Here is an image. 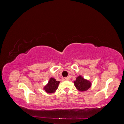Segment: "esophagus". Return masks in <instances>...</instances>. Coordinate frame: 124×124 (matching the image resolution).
Wrapping results in <instances>:
<instances>
[{"label": "esophagus", "instance_id": "esophagus-1", "mask_svg": "<svg viewBox=\"0 0 124 124\" xmlns=\"http://www.w3.org/2000/svg\"><path fill=\"white\" fill-rule=\"evenodd\" d=\"M69 77H65L64 78V80H65V81H69Z\"/></svg>", "mask_w": 124, "mask_h": 124}]
</instances>
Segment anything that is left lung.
I'll list each match as a JSON object with an SVG mask.
<instances>
[{"label": "left lung", "mask_w": 124, "mask_h": 124, "mask_svg": "<svg viewBox=\"0 0 124 124\" xmlns=\"http://www.w3.org/2000/svg\"><path fill=\"white\" fill-rule=\"evenodd\" d=\"M74 85L76 89L79 91H85L90 88L91 82L79 75L74 82Z\"/></svg>", "instance_id": "left-lung-1"}]
</instances>
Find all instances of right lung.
<instances>
[{"label": "right lung", "mask_w": 124, "mask_h": 124, "mask_svg": "<svg viewBox=\"0 0 124 124\" xmlns=\"http://www.w3.org/2000/svg\"><path fill=\"white\" fill-rule=\"evenodd\" d=\"M59 83V81H56L55 78L51 77L49 79V81H48V84L44 86L43 89L46 93H54L58 88Z\"/></svg>", "instance_id": "obj_1"}]
</instances>
